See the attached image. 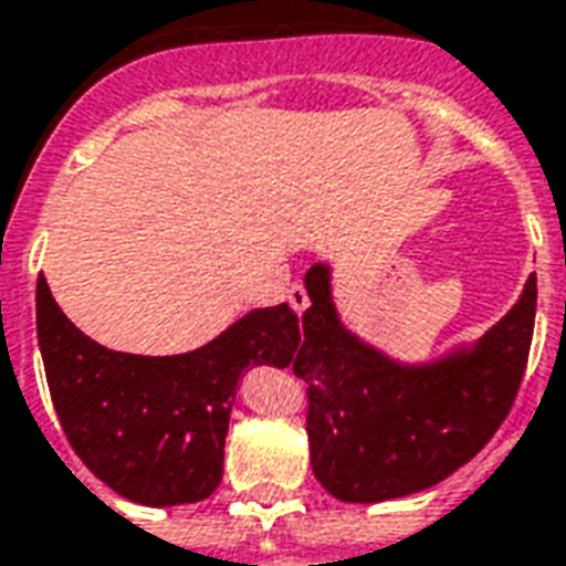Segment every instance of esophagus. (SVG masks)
<instances>
[{"instance_id":"34e87169","label":"esophagus","mask_w":566,"mask_h":566,"mask_svg":"<svg viewBox=\"0 0 566 566\" xmlns=\"http://www.w3.org/2000/svg\"><path fill=\"white\" fill-rule=\"evenodd\" d=\"M287 303H291V308H294L296 315H303L308 308L306 287H303V284H291V287H287Z\"/></svg>"}]
</instances>
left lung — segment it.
I'll list each match as a JSON object with an SVG mask.
<instances>
[{
    "mask_svg": "<svg viewBox=\"0 0 566 566\" xmlns=\"http://www.w3.org/2000/svg\"><path fill=\"white\" fill-rule=\"evenodd\" d=\"M312 306L291 360L308 385V454L321 485L343 503L406 497L473 461L522 385L536 315V275L518 303L475 339L427 364H403L345 327L331 266L306 272Z\"/></svg>",
    "mask_w": 566,
    "mask_h": 566,
    "instance_id": "1",
    "label": "left lung"
}]
</instances>
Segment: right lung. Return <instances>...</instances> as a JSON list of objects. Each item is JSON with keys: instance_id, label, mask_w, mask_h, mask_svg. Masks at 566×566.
Segmentation results:
<instances>
[{"instance_id": "1", "label": "right lung", "mask_w": 566, "mask_h": 566, "mask_svg": "<svg viewBox=\"0 0 566 566\" xmlns=\"http://www.w3.org/2000/svg\"><path fill=\"white\" fill-rule=\"evenodd\" d=\"M35 327L69 446L96 479L145 506L206 500L221 485L223 439L248 367H287L300 318L287 303L254 308L197 352H112L63 315L39 279Z\"/></svg>"}]
</instances>
